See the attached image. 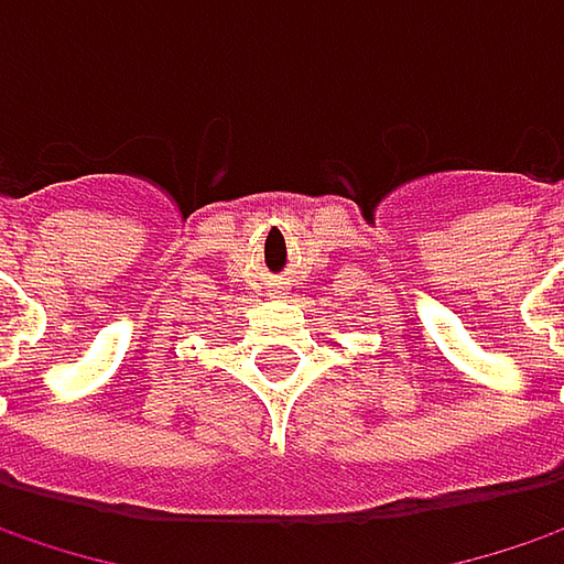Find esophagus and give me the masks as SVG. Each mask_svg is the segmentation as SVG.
Segmentation results:
<instances>
[{"label":"esophagus","instance_id":"esophagus-1","mask_svg":"<svg viewBox=\"0 0 564 564\" xmlns=\"http://www.w3.org/2000/svg\"><path fill=\"white\" fill-rule=\"evenodd\" d=\"M279 295H285V285L282 282H272L269 285V299H279Z\"/></svg>","mask_w":564,"mask_h":564}]
</instances>
